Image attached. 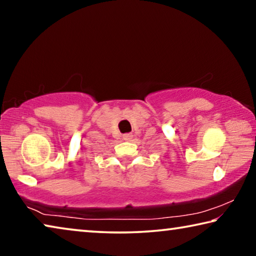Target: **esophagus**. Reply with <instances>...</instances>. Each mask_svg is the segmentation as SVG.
Wrapping results in <instances>:
<instances>
[{"label": "esophagus", "instance_id": "1", "mask_svg": "<svg viewBox=\"0 0 256 256\" xmlns=\"http://www.w3.org/2000/svg\"><path fill=\"white\" fill-rule=\"evenodd\" d=\"M123 138L125 141H131L132 138H133V134L132 133H126V134H124L123 136Z\"/></svg>", "mask_w": 256, "mask_h": 256}]
</instances>
